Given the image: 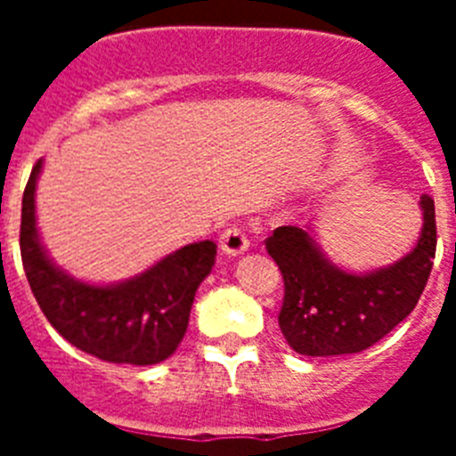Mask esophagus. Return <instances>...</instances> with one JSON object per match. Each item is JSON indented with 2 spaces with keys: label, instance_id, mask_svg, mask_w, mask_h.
<instances>
[{
  "label": "esophagus",
  "instance_id": "1",
  "mask_svg": "<svg viewBox=\"0 0 456 456\" xmlns=\"http://www.w3.org/2000/svg\"><path fill=\"white\" fill-rule=\"evenodd\" d=\"M248 248V237L244 235L240 225H231V228H225L224 235H221V251L225 256H240Z\"/></svg>",
  "mask_w": 456,
  "mask_h": 456
}]
</instances>
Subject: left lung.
Segmentation results:
<instances>
[{"instance_id": "left-lung-1", "label": "left lung", "mask_w": 456, "mask_h": 456, "mask_svg": "<svg viewBox=\"0 0 456 456\" xmlns=\"http://www.w3.org/2000/svg\"><path fill=\"white\" fill-rule=\"evenodd\" d=\"M422 231L416 247L388 267L354 273L331 263L313 228L281 225L269 256L283 273L285 297L278 326L304 356H342L372 347L416 308L436 256V212L422 193Z\"/></svg>"}]
</instances>
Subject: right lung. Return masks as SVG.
I'll list each match as a JSON object with an SVG mask.
<instances>
[{
  "mask_svg": "<svg viewBox=\"0 0 456 456\" xmlns=\"http://www.w3.org/2000/svg\"><path fill=\"white\" fill-rule=\"evenodd\" d=\"M38 159L22 196L20 253L27 281L47 322L70 345L107 363L155 365L187 333L196 289L212 272L216 244L193 241L120 283L93 285L52 263L36 228Z\"/></svg>",
  "mask_w": 456,
  "mask_h": 456,
  "instance_id": "obj_1",
  "label": "right lung"
}]
</instances>
